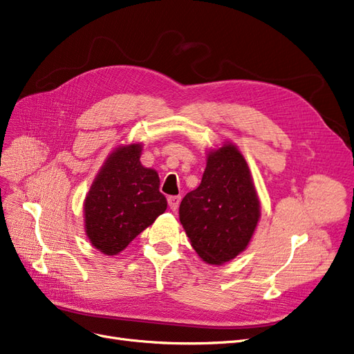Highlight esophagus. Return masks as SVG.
I'll return each instance as SVG.
<instances>
[{
    "instance_id": "1",
    "label": "esophagus",
    "mask_w": 354,
    "mask_h": 354,
    "mask_svg": "<svg viewBox=\"0 0 354 354\" xmlns=\"http://www.w3.org/2000/svg\"><path fill=\"white\" fill-rule=\"evenodd\" d=\"M167 203H169L170 210L176 212L178 207H179V203H180V197H179V195H170V197H167Z\"/></svg>"
}]
</instances>
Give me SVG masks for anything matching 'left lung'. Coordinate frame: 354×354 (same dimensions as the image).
<instances>
[{
	"mask_svg": "<svg viewBox=\"0 0 354 354\" xmlns=\"http://www.w3.org/2000/svg\"><path fill=\"white\" fill-rule=\"evenodd\" d=\"M259 200L250 167L227 142L208 151L197 189L179 205V220L205 263L220 266L246 250L259 220Z\"/></svg>",
	"mask_w": 354,
	"mask_h": 354,
	"instance_id": "obj_1",
	"label": "left lung"
}]
</instances>
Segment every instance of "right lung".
Listing matches in <instances>:
<instances>
[{
  "label": "right lung",
  "mask_w": 354,
  "mask_h": 354,
  "mask_svg": "<svg viewBox=\"0 0 354 354\" xmlns=\"http://www.w3.org/2000/svg\"><path fill=\"white\" fill-rule=\"evenodd\" d=\"M141 144L116 149L102 166L84 200V223L90 243L104 255H116L165 213L154 169L140 162Z\"/></svg>",
  "instance_id": "obj_1"
}]
</instances>
